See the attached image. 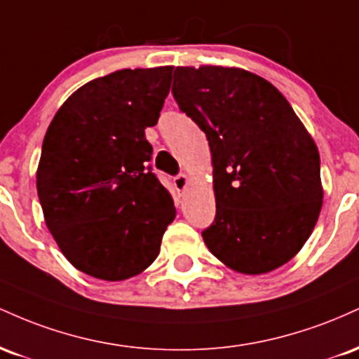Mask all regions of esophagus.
<instances>
[{"instance_id": "34e87169", "label": "esophagus", "mask_w": 359, "mask_h": 359, "mask_svg": "<svg viewBox=\"0 0 359 359\" xmlns=\"http://www.w3.org/2000/svg\"><path fill=\"white\" fill-rule=\"evenodd\" d=\"M187 184H189V177L185 174H179L174 179V185L179 192H184L185 187H187Z\"/></svg>"}]
</instances>
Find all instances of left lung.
Returning a JSON list of instances; mask_svg holds the SVG:
<instances>
[{"label":"left lung","mask_w":359,"mask_h":359,"mask_svg":"<svg viewBox=\"0 0 359 359\" xmlns=\"http://www.w3.org/2000/svg\"><path fill=\"white\" fill-rule=\"evenodd\" d=\"M172 94L211 148L216 217L205 246L240 273L282 266L323 208L314 140L275 86L243 69L177 67Z\"/></svg>","instance_id":"1"}]
</instances>
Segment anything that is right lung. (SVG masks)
Instances as JSON below:
<instances>
[{
  "instance_id": "add662e5",
  "label": "right lung",
  "mask_w": 359,
  "mask_h": 359,
  "mask_svg": "<svg viewBox=\"0 0 359 359\" xmlns=\"http://www.w3.org/2000/svg\"><path fill=\"white\" fill-rule=\"evenodd\" d=\"M172 67L121 69L69 97L45 133L36 191L45 222L77 270L118 282L160 253L175 208L151 172L155 126Z\"/></svg>"
}]
</instances>
